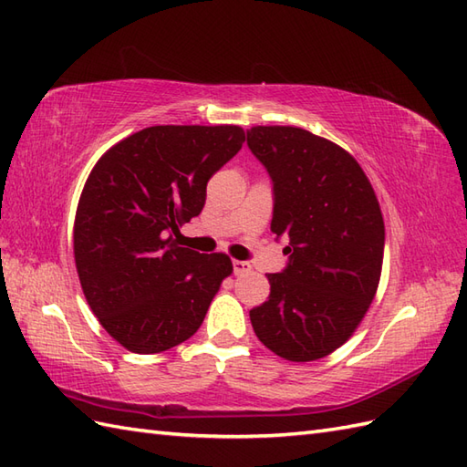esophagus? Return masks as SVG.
Instances as JSON below:
<instances>
[{
	"mask_svg": "<svg viewBox=\"0 0 467 467\" xmlns=\"http://www.w3.org/2000/svg\"><path fill=\"white\" fill-rule=\"evenodd\" d=\"M233 270L236 276H243V274H248L250 270H253V266H250V262H246V260H233Z\"/></svg>",
	"mask_w": 467,
	"mask_h": 467,
	"instance_id": "1",
	"label": "esophagus"
}]
</instances>
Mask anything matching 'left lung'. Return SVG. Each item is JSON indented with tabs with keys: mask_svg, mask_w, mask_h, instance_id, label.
<instances>
[{
	"mask_svg": "<svg viewBox=\"0 0 467 467\" xmlns=\"http://www.w3.org/2000/svg\"><path fill=\"white\" fill-rule=\"evenodd\" d=\"M246 143L274 183L270 229L290 244L250 309L256 337L285 361H317L361 324L380 280L385 221L361 165L337 143L296 126H254Z\"/></svg>",
	"mask_w": 467,
	"mask_h": 467,
	"instance_id": "obj_1",
	"label": "left lung"
}]
</instances>
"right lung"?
<instances>
[{"instance_id": "add662e5", "label": "right lung", "mask_w": 467, "mask_h": 467, "mask_svg": "<svg viewBox=\"0 0 467 467\" xmlns=\"http://www.w3.org/2000/svg\"><path fill=\"white\" fill-rule=\"evenodd\" d=\"M241 126H151L118 141L82 189L73 244L92 314L131 353H161L201 327L233 262L175 243L209 179L243 148Z\"/></svg>"}]
</instances>
